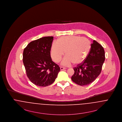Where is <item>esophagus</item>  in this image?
<instances>
[{
  "mask_svg": "<svg viewBox=\"0 0 122 122\" xmlns=\"http://www.w3.org/2000/svg\"><path fill=\"white\" fill-rule=\"evenodd\" d=\"M65 68H64L63 67H60V70H65Z\"/></svg>",
  "mask_w": 122,
  "mask_h": 122,
  "instance_id": "1",
  "label": "esophagus"
}]
</instances>
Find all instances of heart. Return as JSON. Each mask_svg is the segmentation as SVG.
<instances>
[{
  "label": "heart",
  "mask_w": 122,
  "mask_h": 122,
  "mask_svg": "<svg viewBox=\"0 0 122 122\" xmlns=\"http://www.w3.org/2000/svg\"><path fill=\"white\" fill-rule=\"evenodd\" d=\"M91 43L87 38L79 36H69L59 38L54 41L51 47V56L53 61L59 62L65 52L62 64L69 66L73 62L82 63L90 51Z\"/></svg>",
  "instance_id": "obj_1"
}]
</instances>
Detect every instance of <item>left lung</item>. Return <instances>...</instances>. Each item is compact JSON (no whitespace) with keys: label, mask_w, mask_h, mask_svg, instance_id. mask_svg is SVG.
<instances>
[{"label":"left lung","mask_w":122,"mask_h":122,"mask_svg":"<svg viewBox=\"0 0 122 122\" xmlns=\"http://www.w3.org/2000/svg\"><path fill=\"white\" fill-rule=\"evenodd\" d=\"M105 59L103 47L93 40L90 51L84 61L74 68L75 73L71 77L72 81L81 86L90 84L100 74Z\"/></svg>","instance_id":"obj_1"}]
</instances>
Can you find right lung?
Returning <instances> with one entry per match:
<instances>
[{"label":"right lung","mask_w":122,"mask_h":122,"mask_svg":"<svg viewBox=\"0 0 122 122\" xmlns=\"http://www.w3.org/2000/svg\"><path fill=\"white\" fill-rule=\"evenodd\" d=\"M53 39V36L41 37L30 42L24 50L23 62L26 75L39 86L51 85L60 70L50 55Z\"/></svg>","instance_id":"right-lung-1"}]
</instances>
